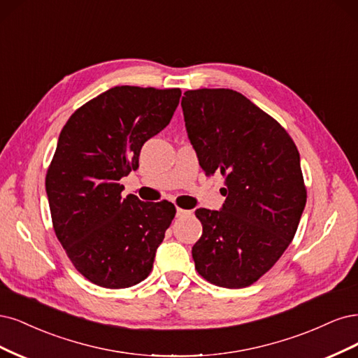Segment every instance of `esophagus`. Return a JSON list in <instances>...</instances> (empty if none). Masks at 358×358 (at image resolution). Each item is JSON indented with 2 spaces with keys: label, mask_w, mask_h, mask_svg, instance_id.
Returning <instances> with one entry per match:
<instances>
[{
  "label": "esophagus",
  "mask_w": 358,
  "mask_h": 358,
  "mask_svg": "<svg viewBox=\"0 0 358 358\" xmlns=\"http://www.w3.org/2000/svg\"><path fill=\"white\" fill-rule=\"evenodd\" d=\"M190 211L187 210H182V208H177V217H184V215H189Z\"/></svg>",
  "instance_id": "1"
}]
</instances>
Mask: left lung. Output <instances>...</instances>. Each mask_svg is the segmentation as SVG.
<instances>
[{
	"mask_svg": "<svg viewBox=\"0 0 358 358\" xmlns=\"http://www.w3.org/2000/svg\"><path fill=\"white\" fill-rule=\"evenodd\" d=\"M189 140L205 176L222 174V211L199 208L194 268L224 288L255 284L290 245L306 203L301 156L292 136L232 89L184 92Z\"/></svg>",
	"mask_w": 358,
	"mask_h": 358,
	"instance_id": "1",
	"label": "left lung"
}]
</instances>
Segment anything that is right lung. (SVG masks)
Listing matches in <instances>:
<instances>
[{
	"label": "right lung",
	"mask_w": 358,
	"mask_h": 358,
	"mask_svg": "<svg viewBox=\"0 0 358 358\" xmlns=\"http://www.w3.org/2000/svg\"><path fill=\"white\" fill-rule=\"evenodd\" d=\"M181 90L116 86L77 108L61 131L45 174L52 223L86 280L126 288L152 272L176 217L168 201L122 196L120 178L138 168L143 144L166 128Z\"/></svg>",
	"instance_id": "right-lung-1"
}]
</instances>
